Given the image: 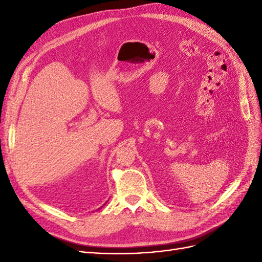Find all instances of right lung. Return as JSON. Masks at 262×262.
I'll use <instances>...</instances> for the list:
<instances>
[{"label":"right lung","mask_w":262,"mask_h":262,"mask_svg":"<svg viewBox=\"0 0 262 262\" xmlns=\"http://www.w3.org/2000/svg\"><path fill=\"white\" fill-rule=\"evenodd\" d=\"M105 204H106V203H105ZM105 204H104V205H105ZM98 210H99V209H98Z\"/></svg>","instance_id":"right-lung-1"}]
</instances>
